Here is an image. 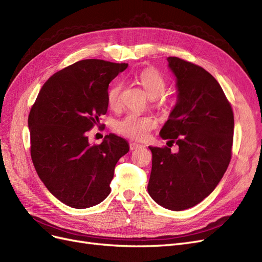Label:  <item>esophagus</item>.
Listing matches in <instances>:
<instances>
[{"mask_svg": "<svg viewBox=\"0 0 262 262\" xmlns=\"http://www.w3.org/2000/svg\"><path fill=\"white\" fill-rule=\"evenodd\" d=\"M143 146L142 145H139V143H136V142H130L129 143V149L133 151V150H136V149H139V148H142Z\"/></svg>", "mask_w": 262, "mask_h": 262, "instance_id": "34e87169", "label": "esophagus"}]
</instances>
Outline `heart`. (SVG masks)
I'll list each match as a JSON object with an SVG mask.
<instances>
[{
    "label": "heart",
    "mask_w": 262,
    "mask_h": 262,
    "mask_svg": "<svg viewBox=\"0 0 262 262\" xmlns=\"http://www.w3.org/2000/svg\"><path fill=\"white\" fill-rule=\"evenodd\" d=\"M139 81L142 87L145 88L150 98H154L155 105L167 113L171 111L172 105L170 100L162 96L165 91L166 83L163 76L155 69L143 70L139 76ZM122 91L123 83L116 81L108 88L106 100L110 107L117 108L122 104ZM157 126L156 121L150 116H140L134 113H128L122 117L121 120L116 121L115 130L122 136H125L135 140L145 139L150 130H152Z\"/></svg>",
    "instance_id": "obj_1"
}]
</instances>
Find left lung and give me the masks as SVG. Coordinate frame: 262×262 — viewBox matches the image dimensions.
<instances>
[{"instance_id":"left-lung-1","label":"left lung","mask_w":262,"mask_h":262,"mask_svg":"<svg viewBox=\"0 0 262 262\" xmlns=\"http://www.w3.org/2000/svg\"><path fill=\"white\" fill-rule=\"evenodd\" d=\"M167 62L179 95L160 132L167 147H149L148 192L160 206L182 211L208 197L223 177L232 158L234 114L220 83L205 69L175 56ZM170 143L179 146L177 153Z\"/></svg>"}]
</instances>
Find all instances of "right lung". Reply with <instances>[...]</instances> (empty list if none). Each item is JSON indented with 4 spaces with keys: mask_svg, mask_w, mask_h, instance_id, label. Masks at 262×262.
<instances>
[{
    "mask_svg": "<svg viewBox=\"0 0 262 262\" xmlns=\"http://www.w3.org/2000/svg\"><path fill=\"white\" fill-rule=\"evenodd\" d=\"M127 66L96 58L76 62L46 81L30 110L33 165L49 191L66 206L94 207L111 192L115 165L128 152V143L110 134L90 145L86 134L107 111L108 83Z\"/></svg>",
    "mask_w": 262,
    "mask_h": 262,
    "instance_id": "1",
    "label": "right lung"
}]
</instances>
